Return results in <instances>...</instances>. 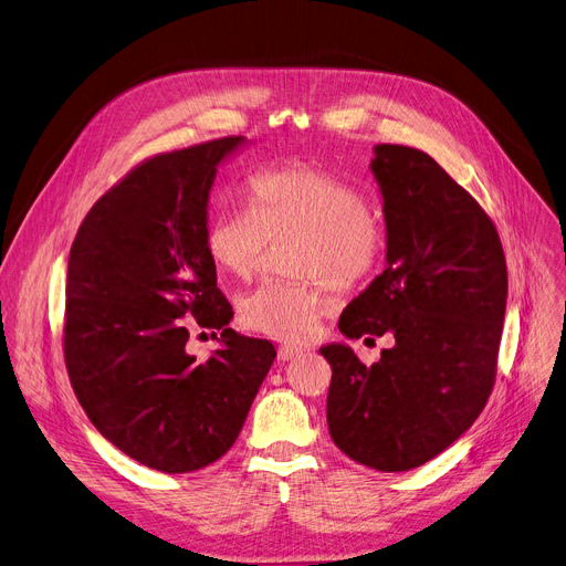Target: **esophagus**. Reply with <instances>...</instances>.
<instances>
[{"label": "esophagus", "instance_id": "esophagus-1", "mask_svg": "<svg viewBox=\"0 0 566 566\" xmlns=\"http://www.w3.org/2000/svg\"><path fill=\"white\" fill-rule=\"evenodd\" d=\"M303 353H305V348H301V346H291V344L280 346V358L282 360H295V358H301Z\"/></svg>", "mask_w": 566, "mask_h": 566}]
</instances>
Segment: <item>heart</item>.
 I'll return each mask as SVG.
<instances>
[{
    "label": "heart",
    "mask_w": 566,
    "mask_h": 566,
    "mask_svg": "<svg viewBox=\"0 0 566 566\" xmlns=\"http://www.w3.org/2000/svg\"><path fill=\"white\" fill-rule=\"evenodd\" d=\"M248 211H222L206 227V252L222 273L248 280L268 243L286 241V268L301 275L268 280L243 295L238 316L254 333L307 342L337 303L331 284L353 291L382 259L378 208L344 176L291 163L254 171L245 184Z\"/></svg>",
    "instance_id": "heart-1"
}]
</instances>
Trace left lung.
<instances>
[{"label":"left lung","mask_w":566,"mask_h":566,"mask_svg":"<svg viewBox=\"0 0 566 566\" xmlns=\"http://www.w3.org/2000/svg\"><path fill=\"white\" fill-rule=\"evenodd\" d=\"M371 171L388 224V268L339 316L348 339L395 337L363 365L323 346L333 367L328 429L380 472L418 468L484 410L507 307V261L493 220L429 154L378 144Z\"/></svg>","instance_id":"8db88e82"}]
</instances>
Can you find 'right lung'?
<instances>
[{
  "mask_svg": "<svg viewBox=\"0 0 566 566\" xmlns=\"http://www.w3.org/2000/svg\"><path fill=\"white\" fill-rule=\"evenodd\" d=\"M243 139L142 160L92 206L69 256L73 392L114 448L169 474L229 452L277 355L273 342L227 328L233 310L206 252L208 190ZM192 329L221 331L213 359L187 353Z\"/></svg>",
  "mask_w": 566,
  "mask_h": 566,
  "instance_id": "obj_1",
  "label": "right lung"
}]
</instances>
